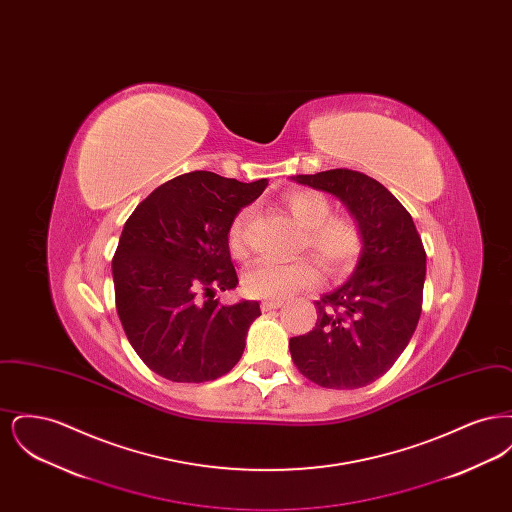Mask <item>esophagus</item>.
<instances>
[{"mask_svg": "<svg viewBox=\"0 0 512 512\" xmlns=\"http://www.w3.org/2000/svg\"><path fill=\"white\" fill-rule=\"evenodd\" d=\"M282 305H284V301H280V299H276V301H263L261 303L263 311H274V309H280Z\"/></svg>", "mask_w": 512, "mask_h": 512, "instance_id": "esophagus-1", "label": "esophagus"}]
</instances>
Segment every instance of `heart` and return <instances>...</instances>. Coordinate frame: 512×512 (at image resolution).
<instances>
[{
	"instance_id": "1",
	"label": "heart",
	"mask_w": 512,
	"mask_h": 512,
	"mask_svg": "<svg viewBox=\"0 0 512 512\" xmlns=\"http://www.w3.org/2000/svg\"><path fill=\"white\" fill-rule=\"evenodd\" d=\"M286 207L305 228L303 245L309 247L332 274H343L357 263L363 249L361 226L351 217H332V203L315 190H297L286 197ZM253 209H240L228 226V247L236 257L247 251V226ZM244 290L259 299H284L320 282L317 261L309 257L292 263L255 261L244 272Z\"/></svg>"
}]
</instances>
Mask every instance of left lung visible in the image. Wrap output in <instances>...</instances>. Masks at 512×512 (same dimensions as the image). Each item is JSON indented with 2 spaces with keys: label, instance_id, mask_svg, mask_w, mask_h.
I'll list each match as a JSON object with an SVG mask.
<instances>
[{
  "label": "left lung",
  "instance_id": "8db88e82",
  "mask_svg": "<svg viewBox=\"0 0 512 512\" xmlns=\"http://www.w3.org/2000/svg\"><path fill=\"white\" fill-rule=\"evenodd\" d=\"M292 180L336 195L363 232L351 276L315 303V328L290 340L293 363L322 388H363L384 376L413 338L426 278L424 245L409 211L363 172L332 169Z\"/></svg>",
  "mask_w": 512,
  "mask_h": 512
}]
</instances>
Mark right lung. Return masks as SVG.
Returning <instances> with one entry per match:
<instances>
[{
  "instance_id": "right-lung-1",
  "label": "right lung",
  "mask_w": 512,
  "mask_h": 512,
  "mask_svg": "<svg viewBox=\"0 0 512 512\" xmlns=\"http://www.w3.org/2000/svg\"><path fill=\"white\" fill-rule=\"evenodd\" d=\"M215 172L161 184L124 222L113 257L117 313L138 357L172 382H209L242 359L257 301L220 305L238 274L228 247L234 215L267 188Z\"/></svg>"
}]
</instances>
